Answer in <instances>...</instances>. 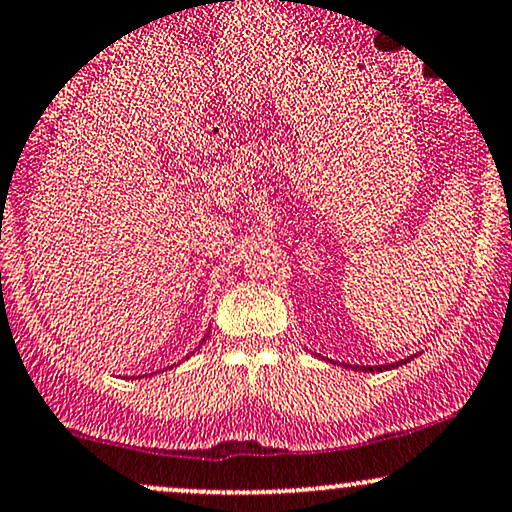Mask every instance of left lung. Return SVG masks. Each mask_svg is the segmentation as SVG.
Masks as SVG:
<instances>
[{
    "label": "left lung",
    "instance_id": "obj_1",
    "mask_svg": "<svg viewBox=\"0 0 512 512\" xmlns=\"http://www.w3.org/2000/svg\"><path fill=\"white\" fill-rule=\"evenodd\" d=\"M414 360V355L411 357H404V360H400V362H390V364H376V367H362V364H345L343 362V367L345 369H353V371H371V374H376V371H388V369H397V367H402V364H407V362H411Z\"/></svg>",
    "mask_w": 512,
    "mask_h": 512
}]
</instances>
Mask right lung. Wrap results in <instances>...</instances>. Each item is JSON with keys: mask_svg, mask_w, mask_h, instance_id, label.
<instances>
[{"mask_svg": "<svg viewBox=\"0 0 512 512\" xmlns=\"http://www.w3.org/2000/svg\"><path fill=\"white\" fill-rule=\"evenodd\" d=\"M207 336H209V334H207ZM207 336H204V338H202V341H199V345H202L204 341H207ZM199 345H197V348H199ZM197 348H195V350H197ZM195 350H192V353H190V355H195ZM185 360H188V357H185ZM174 367H176V364H171V369H174ZM148 376H152V374H145V378H148ZM138 378H141V376H138Z\"/></svg>", "mask_w": 512, "mask_h": 512, "instance_id": "right-lung-1", "label": "right lung"}]
</instances>
